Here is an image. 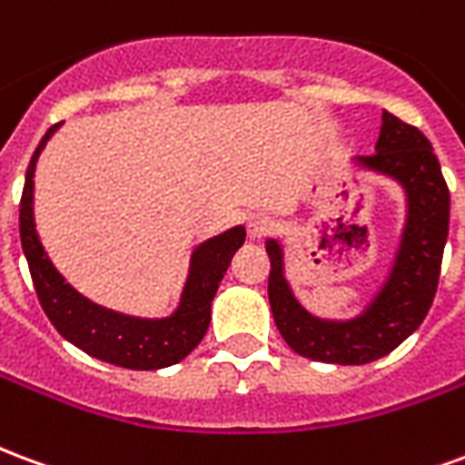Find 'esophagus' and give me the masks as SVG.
Here are the masks:
<instances>
[{
    "label": "esophagus",
    "mask_w": 465,
    "mask_h": 465,
    "mask_svg": "<svg viewBox=\"0 0 465 465\" xmlns=\"http://www.w3.org/2000/svg\"><path fill=\"white\" fill-rule=\"evenodd\" d=\"M269 229H272V219H269V216H263V213H256V216H252L249 223H246L249 239H262V236H266Z\"/></svg>",
    "instance_id": "esophagus-1"
}]
</instances>
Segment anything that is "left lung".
Returning <instances> with one entry per match:
<instances>
[{"label": "left lung", "mask_w": 465, "mask_h": 465, "mask_svg": "<svg viewBox=\"0 0 465 465\" xmlns=\"http://www.w3.org/2000/svg\"><path fill=\"white\" fill-rule=\"evenodd\" d=\"M351 163L359 172L396 182L406 199V219L389 273L356 316L323 319L309 312L286 279L283 243L266 239V253L272 259L269 303L283 341L299 356L341 366H359L386 356L426 319L439 286L450 212L449 186L430 142L391 112L381 116L373 153L356 156Z\"/></svg>", "instance_id": "1"}]
</instances>
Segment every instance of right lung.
<instances>
[{
	"mask_svg": "<svg viewBox=\"0 0 465 465\" xmlns=\"http://www.w3.org/2000/svg\"><path fill=\"white\" fill-rule=\"evenodd\" d=\"M54 124L36 146L26 169L25 192L19 203V236L25 249L29 273L35 282L42 309L54 323V329L66 341L74 343L89 356L106 363H114L132 371L166 369L183 361L209 331L212 323V302L222 283L223 273L232 263V256L242 249L246 229L242 223L226 229L219 236L202 242L192 252L189 273L183 282L179 306L163 319H142L129 313L99 306L84 293H79L56 272L39 242L35 223V172L39 153L54 136Z\"/></svg>",
	"mask_w": 465,
	"mask_h": 465,
	"instance_id": "add662e5",
	"label": "right lung"
}]
</instances>
